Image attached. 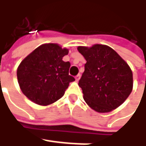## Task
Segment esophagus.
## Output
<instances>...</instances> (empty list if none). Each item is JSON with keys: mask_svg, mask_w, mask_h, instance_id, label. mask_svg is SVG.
<instances>
[{"mask_svg": "<svg viewBox=\"0 0 146 146\" xmlns=\"http://www.w3.org/2000/svg\"><path fill=\"white\" fill-rule=\"evenodd\" d=\"M80 76H81V75H80V74H78V75L76 76V81H79V80L80 79Z\"/></svg>", "mask_w": 146, "mask_h": 146, "instance_id": "esophagus-1", "label": "esophagus"}]
</instances>
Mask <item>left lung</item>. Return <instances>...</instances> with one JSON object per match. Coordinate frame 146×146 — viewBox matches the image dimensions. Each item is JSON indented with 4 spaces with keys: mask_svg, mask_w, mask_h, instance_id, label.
<instances>
[{
    "mask_svg": "<svg viewBox=\"0 0 146 146\" xmlns=\"http://www.w3.org/2000/svg\"><path fill=\"white\" fill-rule=\"evenodd\" d=\"M78 51L87 61L79 81L86 103L99 113L119 107L132 93L133 80L129 66L107 45L80 46Z\"/></svg>",
    "mask_w": 146,
    "mask_h": 146,
    "instance_id": "left-lung-1",
    "label": "left lung"
}]
</instances>
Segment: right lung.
Returning <instances> with one entry per match:
<instances>
[{
  "instance_id": "add662e5",
  "label": "right lung",
  "mask_w": 146,
  "mask_h": 146,
  "mask_svg": "<svg viewBox=\"0 0 146 146\" xmlns=\"http://www.w3.org/2000/svg\"><path fill=\"white\" fill-rule=\"evenodd\" d=\"M67 48L57 44H44L36 48L22 61L17 77L22 92L31 102L48 106L64 95L70 82V63L62 61Z\"/></svg>"
}]
</instances>
